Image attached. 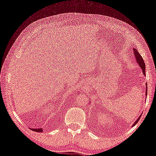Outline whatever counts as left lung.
I'll return each mask as SVG.
<instances>
[{"instance_id":"1","label":"left lung","mask_w":156,"mask_h":156,"mask_svg":"<svg viewBox=\"0 0 156 156\" xmlns=\"http://www.w3.org/2000/svg\"><path fill=\"white\" fill-rule=\"evenodd\" d=\"M134 53V55L135 56L136 60H137V63L139 64V65H140V66L141 67V69H142L143 73L145 74V68H146V66H145V63H144V59L142 58V57L140 55V54L138 53L137 50H136V49H134V53ZM146 88H147V89H146V95H147V85H146ZM140 117H140L139 118L137 119V121H136V122L134 123V124H133V126L135 125L136 123L138 122V121L140 120Z\"/></svg>"}]
</instances>
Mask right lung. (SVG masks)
Returning <instances> with one entry per match:
<instances>
[{"instance_id": "right-lung-1", "label": "right lung", "mask_w": 156, "mask_h": 156, "mask_svg": "<svg viewBox=\"0 0 156 156\" xmlns=\"http://www.w3.org/2000/svg\"><path fill=\"white\" fill-rule=\"evenodd\" d=\"M31 130H33V131H35V132H42L43 130L42 128H31Z\"/></svg>"}]
</instances>
